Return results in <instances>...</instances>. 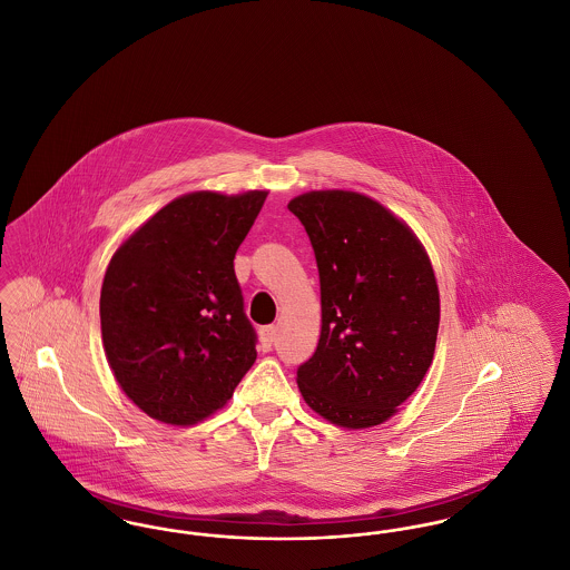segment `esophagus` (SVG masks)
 I'll return each instance as SVG.
<instances>
[{
	"label": "esophagus",
	"instance_id": "esophagus-1",
	"mask_svg": "<svg viewBox=\"0 0 570 570\" xmlns=\"http://www.w3.org/2000/svg\"><path fill=\"white\" fill-rule=\"evenodd\" d=\"M261 344H263V351H272L273 344H275V337H277V326L267 325L261 326Z\"/></svg>",
	"mask_w": 570,
	"mask_h": 570
}]
</instances>
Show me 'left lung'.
<instances>
[{"mask_svg":"<svg viewBox=\"0 0 570 570\" xmlns=\"http://www.w3.org/2000/svg\"><path fill=\"white\" fill-rule=\"evenodd\" d=\"M288 209L314 249L323 305L318 348L297 370L301 395L335 425H379L434 358L432 263L406 224L363 194L307 191Z\"/></svg>","mask_w":570,"mask_h":570,"instance_id":"1","label":"left lung"}]
</instances>
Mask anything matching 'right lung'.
Instances as JSON below:
<instances>
[{
  "label": "right lung",
  "mask_w": 570,
  "mask_h": 570,
  "mask_svg": "<svg viewBox=\"0 0 570 570\" xmlns=\"http://www.w3.org/2000/svg\"><path fill=\"white\" fill-rule=\"evenodd\" d=\"M267 191L175 198L110 258L102 344L124 393L151 419L191 425L224 406L256 361L235 254Z\"/></svg>",
  "instance_id": "right-lung-1"
}]
</instances>
